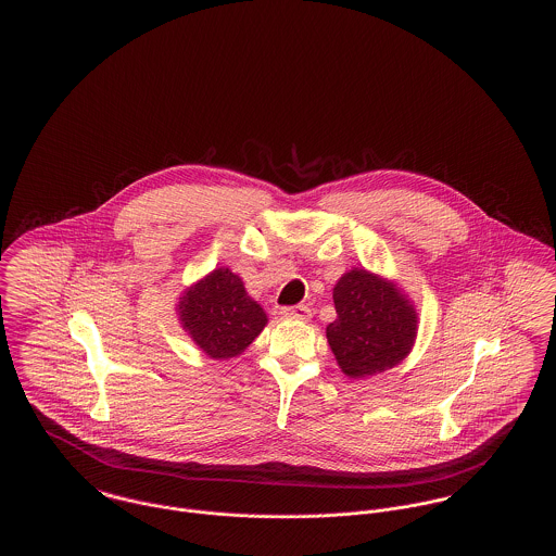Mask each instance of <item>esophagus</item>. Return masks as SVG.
<instances>
[{
  "label": "esophagus",
  "instance_id": "esophagus-1",
  "mask_svg": "<svg viewBox=\"0 0 556 556\" xmlns=\"http://www.w3.org/2000/svg\"><path fill=\"white\" fill-rule=\"evenodd\" d=\"M281 315L288 318H298V320H308V318H311V308L304 306V304L286 306V308H281Z\"/></svg>",
  "mask_w": 556,
  "mask_h": 556
}]
</instances>
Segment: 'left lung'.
I'll return each instance as SVG.
<instances>
[{"label": "left lung", "instance_id": "8db88e82", "mask_svg": "<svg viewBox=\"0 0 556 556\" xmlns=\"http://www.w3.org/2000/svg\"><path fill=\"white\" fill-rule=\"evenodd\" d=\"M338 318L327 325L331 352L352 379L402 363L417 338V311L396 283L352 268L333 288Z\"/></svg>", "mask_w": 556, "mask_h": 556}]
</instances>
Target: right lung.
<instances>
[{
    "mask_svg": "<svg viewBox=\"0 0 556 556\" xmlns=\"http://www.w3.org/2000/svg\"><path fill=\"white\" fill-rule=\"evenodd\" d=\"M177 313L189 338L211 358L241 354L265 329V311L229 268H216L179 298Z\"/></svg>",
    "mask_w": 556,
    "mask_h": 556,
    "instance_id": "right-lung-1",
    "label": "right lung"
}]
</instances>
